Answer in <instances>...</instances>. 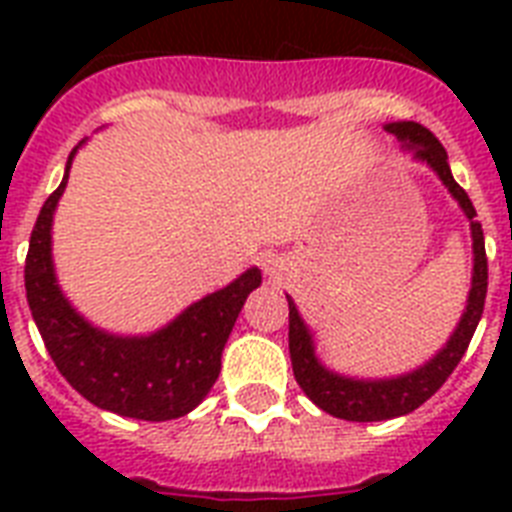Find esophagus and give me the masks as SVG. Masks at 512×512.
I'll use <instances>...</instances> for the list:
<instances>
[{
  "label": "esophagus",
  "instance_id": "34e87169",
  "mask_svg": "<svg viewBox=\"0 0 512 512\" xmlns=\"http://www.w3.org/2000/svg\"><path fill=\"white\" fill-rule=\"evenodd\" d=\"M263 265H265V273H268L271 279H279L281 273H284V260H281V257H268Z\"/></svg>",
  "mask_w": 512,
  "mask_h": 512
}]
</instances>
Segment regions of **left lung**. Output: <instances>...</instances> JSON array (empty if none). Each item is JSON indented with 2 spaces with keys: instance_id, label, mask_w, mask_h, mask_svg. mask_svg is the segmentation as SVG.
<instances>
[{
  "instance_id": "left-lung-1",
  "label": "left lung",
  "mask_w": 512,
  "mask_h": 512,
  "mask_svg": "<svg viewBox=\"0 0 512 512\" xmlns=\"http://www.w3.org/2000/svg\"><path fill=\"white\" fill-rule=\"evenodd\" d=\"M385 130L393 132L404 151H412L420 162H425L430 170L436 172L438 180L449 188L454 201L460 204L470 223V239H473V281H470L468 305L460 316V324L446 340V345L438 350L436 356L425 361L412 372L398 374V377H382V380H364V377H348V374L332 372L321 364L316 356V345L308 324L303 321L300 311L292 297L289 303V356H292V369H295L297 385L311 398L313 404L324 409L332 417L348 422H380L404 417L422 406L441 385L446 377L454 372V366L460 364L465 356L473 332H476L481 313H484L486 284H489V265H486V247L484 231L476 220V207L468 199V193L462 191L460 183L452 177L449 170V156L444 146L428 127L417 122H393L385 124Z\"/></svg>"
}]
</instances>
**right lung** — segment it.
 <instances>
[{
  "mask_svg": "<svg viewBox=\"0 0 512 512\" xmlns=\"http://www.w3.org/2000/svg\"><path fill=\"white\" fill-rule=\"evenodd\" d=\"M79 146L68 156L66 175L44 201L31 231L26 255L28 308L58 372L90 404L132 420H177L193 412L215 385L228 335L263 276L249 268L151 335L124 337L92 327L68 303L52 265V215L66 191Z\"/></svg>",
  "mask_w": 512,
  "mask_h": 512,
  "instance_id": "1",
  "label": "right lung"
}]
</instances>
